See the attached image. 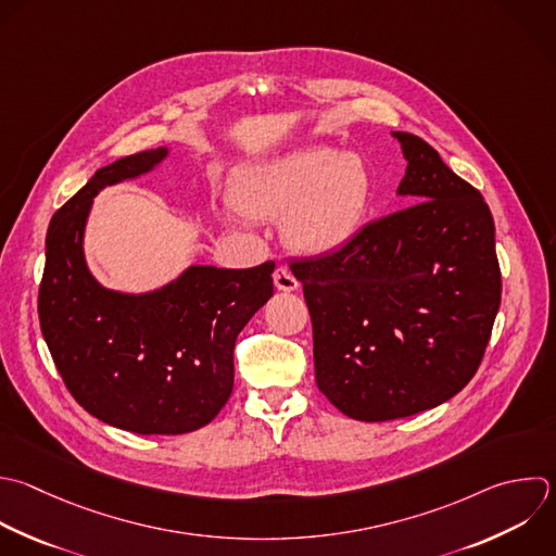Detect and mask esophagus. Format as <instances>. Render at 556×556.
Masks as SVG:
<instances>
[{
    "mask_svg": "<svg viewBox=\"0 0 556 556\" xmlns=\"http://www.w3.org/2000/svg\"><path fill=\"white\" fill-rule=\"evenodd\" d=\"M274 285H276L280 291H295V289L300 287V282H298V278L291 274V269H289V267H282V265L274 271Z\"/></svg>",
    "mask_w": 556,
    "mask_h": 556,
    "instance_id": "esophagus-1",
    "label": "esophagus"
}]
</instances>
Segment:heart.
Instances as JSON below:
<instances>
[{"instance_id": "1", "label": "heart", "mask_w": 556, "mask_h": 556, "mask_svg": "<svg viewBox=\"0 0 556 556\" xmlns=\"http://www.w3.org/2000/svg\"><path fill=\"white\" fill-rule=\"evenodd\" d=\"M374 178L356 154L313 146L250 167L232 189V204L252 219H282L291 250L330 256L361 232Z\"/></svg>"}]
</instances>
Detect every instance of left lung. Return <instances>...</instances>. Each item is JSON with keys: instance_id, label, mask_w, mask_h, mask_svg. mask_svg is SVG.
<instances>
[{"instance_id": "left-lung-1", "label": "left lung", "mask_w": 556, "mask_h": 556, "mask_svg": "<svg viewBox=\"0 0 556 556\" xmlns=\"http://www.w3.org/2000/svg\"><path fill=\"white\" fill-rule=\"evenodd\" d=\"M410 206L343 250L298 258L319 391L348 417L400 419L456 395L476 374L500 308L495 226L480 191L424 139L393 132Z\"/></svg>"}]
</instances>
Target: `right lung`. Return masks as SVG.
<instances>
[{"mask_svg": "<svg viewBox=\"0 0 556 556\" xmlns=\"http://www.w3.org/2000/svg\"><path fill=\"white\" fill-rule=\"evenodd\" d=\"M165 156L159 148L98 169L54 213L39 287L41 330L70 393L93 417L137 434H185L215 419L232 393L237 337L274 295V261L193 265L143 295L98 285L83 252L93 198Z\"/></svg>", "mask_w": 556, "mask_h": 556, "instance_id": "1", "label": "right lung"}]
</instances>
